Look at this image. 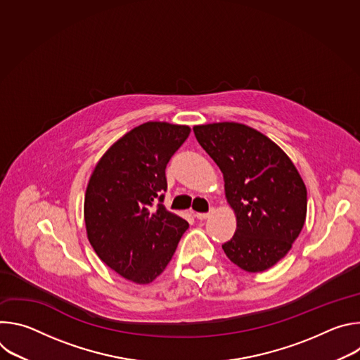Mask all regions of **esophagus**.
<instances>
[{"instance_id":"34e87169","label":"esophagus","mask_w":360,"mask_h":360,"mask_svg":"<svg viewBox=\"0 0 360 360\" xmlns=\"http://www.w3.org/2000/svg\"><path fill=\"white\" fill-rule=\"evenodd\" d=\"M210 215H211V212H196V214H195L196 219H199V221H203V219L210 218Z\"/></svg>"}]
</instances>
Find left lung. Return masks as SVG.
<instances>
[{
  "label": "left lung",
  "instance_id": "obj_1",
  "mask_svg": "<svg viewBox=\"0 0 360 360\" xmlns=\"http://www.w3.org/2000/svg\"><path fill=\"white\" fill-rule=\"evenodd\" d=\"M193 132L224 174L225 196L236 217L224 252L246 272L272 268L306 219L307 192L296 167L272 139L248 125L215 122L195 125Z\"/></svg>",
  "mask_w": 360,
  "mask_h": 360
}]
</instances>
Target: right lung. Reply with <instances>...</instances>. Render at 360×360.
<instances>
[{"mask_svg":"<svg viewBox=\"0 0 360 360\" xmlns=\"http://www.w3.org/2000/svg\"><path fill=\"white\" fill-rule=\"evenodd\" d=\"M189 132L186 125L145 122L111 145L91 174L88 240L102 262L134 283H150L165 271L189 226L162 205L167 164Z\"/></svg>","mask_w":360,"mask_h":360,"instance_id":"obj_1","label":"right lung"}]
</instances>
